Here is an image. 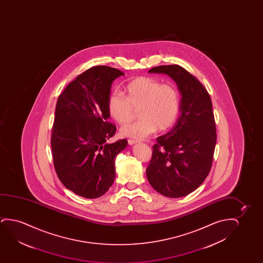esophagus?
I'll return each instance as SVG.
<instances>
[{
    "mask_svg": "<svg viewBox=\"0 0 263 263\" xmlns=\"http://www.w3.org/2000/svg\"><path fill=\"white\" fill-rule=\"evenodd\" d=\"M138 143V141L137 140H133V139H128V144H137Z\"/></svg>",
    "mask_w": 263,
    "mask_h": 263,
    "instance_id": "1",
    "label": "esophagus"
}]
</instances>
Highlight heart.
I'll use <instances>...</instances> for the list:
<instances>
[{"label":"heart","instance_id":"1","mask_svg":"<svg viewBox=\"0 0 263 263\" xmlns=\"http://www.w3.org/2000/svg\"><path fill=\"white\" fill-rule=\"evenodd\" d=\"M180 96L176 87L162 84L153 77H139L125 87V96L116 90L108 100V114L119 125L132 119L134 109L138 110L140 120L124 126V137L144 139L156 130L169 129L180 113Z\"/></svg>","mask_w":263,"mask_h":263}]
</instances>
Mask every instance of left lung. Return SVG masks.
Segmentation results:
<instances>
[{
	"instance_id": "obj_1",
	"label": "left lung",
	"mask_w": 263,
	"mask_h": 263,
	"mask_svg": "<svg viewBox=\"0 0 263 263\" xmlns=\"http://www.w3.org/2000/svg\"><path fill=\"white\" fill-rule=\"evenodd\" d=\"M148 72L169 76L181 98L176 123L153 146L146 176L160 194L181 198L203 183L212 166L216 142L212 101L201 83L180 65L156 66Z\"/></svg>"
}]
</instances>
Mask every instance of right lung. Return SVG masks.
<instances>
[{
  "instance_id": "obj_1",
  "label": "right lung",
  "mask_w": 263,
  "mask_h": 263,
  "mask_svg": "<svg viewBox=\"0 0 263 263\" xmlns=\"http://www.w3.org/2000/svg\"><path fill=\"white\" fill-rule=\"evenodd\" d=\"M124 72L94 66L69 83L58 97L51 137L57 174L66 189L86 198H100L116 177L115 159L126 139L108 144L116 126L108 122L112 83Z\"/></svg>"
}]
</instances>
